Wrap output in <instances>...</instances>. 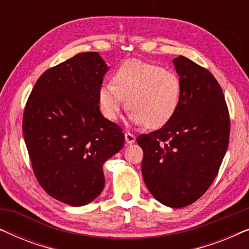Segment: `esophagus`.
Returning a JSON list of instances; mask_svg holds the SVG:
<instances>
[{
    "label": "esophagus",
    "mask_w": 249,
    "mask_h": 249,
    "mask_svg": "<svg viewBox=\"0 0 249 249\" xmlns=\"http://www.w3.org/2000/svg\"><path fill=\"white\" fill-rule=\"evenodd\" d=\"M124 138H125V142H127L128 144H132V142H136L135 135L131 134V132H129V131L124 132Z\"/></svg>",
    "instance_id": "esophagus-1"
}]
</instances>
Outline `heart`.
I'll return each instance as SVG.
<instances>
[{
    "label": "heart",
    "instance_id": "heart-1",
    "mask_svg": "<svg viewBox=\"0 0 249 249\" xmlns=\"http://www.w3.org/2000/svg\"><path fill=\"white\" fill-rule=\"evenodd\" d=\"M181 91L178 74L158 64L128 60L114 70L112 83L100 87L98 103L104 117L115 121L127 98V107L131 110L129 120L132 124L159 129L176 115Z\"/></svg>",
    "mask_w": 249,
    "mask_h": 249
}]
</instances>
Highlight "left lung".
I'll return each instance as SVG.
<instances>
[{"label": "left lung", "mask_w": 249, "mask_h": 249, "mask_svg": "<svg viewBox=\"0 0 249 249\" xmlns=\"http://www.w3.org/2000/svg\"><path fill=\"white\" fill-rule=\"evenodd\" d=\"M181 80L178 111L164 127L139 135L142 178L159 202L180 209L195 203L215 179L229 145L230 117L220 84L185 56L173 60Z\"/></svg>", "instance_id": "8db88e82"}]
</instances>
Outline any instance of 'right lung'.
Masks as SVG:
<instances>
[{
	"label": "right lung",
	"instance_id": "1",
	"mask_svg": "<svg viewBox=\"0 0 249 249\" xmlns=\"http://www.w3.org/2000/svg\"><path fill=\"white\" fill-rule=\"evenodd\" d=\"M107 70L97 52L77 54L38 78L23 111V138L37 181L72 206L100 195L103 163L124 145L120 125L105 119L98 105Z\"/></svg>",
	"mask_w": 249,
	"mask_h": 249
}]
</instances>
